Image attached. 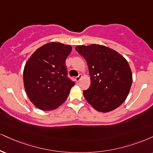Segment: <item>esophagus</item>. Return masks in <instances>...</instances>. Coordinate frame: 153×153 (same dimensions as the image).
Listing matches in <instances>:
<instances>
[{
  "mask_svg": "<svg viewBox=\"0 0 153 153\" xmlns=\"http://www.w3.org/2000/svg\"><path fill=\"white\" fill-rule=\"evenodd\" d=\"M81 75H78V76H77V77H75V81L76 82H79L80 81V78H81Z\"/></svg>",
  "mask_w": 153,
  "mask_h": 153,
  "instance_id": "esophagus-1",
  "label": "esophagus"
}]
</instances>
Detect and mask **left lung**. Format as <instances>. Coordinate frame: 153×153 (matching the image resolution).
<instances>
[{
	"label": "left lung",
	"instance_id": "8db88e82",
	"mask_svg": "<svg viewBox=\"0 0 153 153\" xmlns=\"http://www.w3.org/2000/svg\"><path fill=\"white\" fill-rule=\"evenodd\" d=\"M85 59L91 75V86L83 91L85 100L97 111L116 109L126 100L132 82L128 62L120 54L104 45H78Z\"/></svg>",
	"mask_w": 153,
	"mask_h": 153
}]
</instances>
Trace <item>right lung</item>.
Instances as JSON below:
<instances>
[{
	"label": "right lung",
	"instance_id": "add662e5",
	"mask_svg": "<svg viewBox=\"0 0 153 153\" xmlns=\"http://www.w3.org/2000/svg\"><path fill=\"white\" fill-rule=\"evenodd\" d=\"M71 51V45L52 42L36 50L25 63L24 87L39 109H56L68 96L75 82L68 77L65 62Z\"/></svg>",
	"mask_w": 153,
	"mask_h": 153
}]
</instances>
